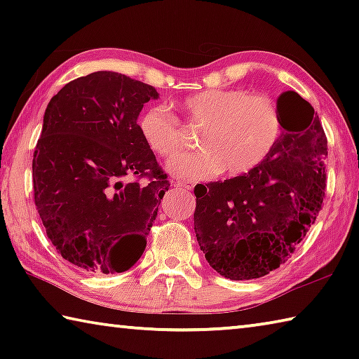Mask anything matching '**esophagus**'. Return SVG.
<instances>
[{
  "label": "esophagus",
  "instance_id": "34e87169",
  "mask_svg": "<svg viewBox=\"0 0 359 359\" xmlns=\"http://www.w3.org/2000/svg\"><path fill=\"white\" fill-rule=\"evenodd\" d=\"M174 187H175V188H180V190L190 191V190H193L194 185L191 184V182H182V180H179V182H175Z\"/></svg>",
  "mask_w": 359,
  "mask_h": 359
}]
</instances>
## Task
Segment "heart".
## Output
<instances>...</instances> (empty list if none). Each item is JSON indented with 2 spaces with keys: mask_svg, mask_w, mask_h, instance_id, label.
<instances>
[{
  "mask_svg": "<svg viewBox=\"0 0 359 359\" xmlns=\"http://www.w3.org/2000/svg\"><path fill=\"white\" fill-rule=\"evenodd\" d=\"M184 112L194 126H203L196 154H180L168 161L175 179L196 182L220 172L242 175L263 163L280 137L282 123L269 98L239 88H210L184 101ZM137 128L147 147L171 156L184 147L180 121L165 106H150L139 115Z\"/></svg>",
  "mask_w": 359,
  "mask_h": 359,
  "instance_id": "heart-1",
  "label": "heart"
}]
</instances>
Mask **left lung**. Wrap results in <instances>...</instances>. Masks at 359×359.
<instances>
[{
	"mask_svg": "<svg viewBox=\"0 0 359 359\" xmlns=\"http://www.w3.org/2000/svg\"><path fill=\"white\" fill-rule=\"evenodd\" d=\"M282 128L269 156L247 174L194 188V233L208 263L231 280L259 278L285 263L317 220L327 141L296 92L277 100Z\"/></svg>",
	"mask_w": 359,
	"mask_h": 359,
	"instance_id": "obj_1",
	"label": "left lung"
}]
</instances>
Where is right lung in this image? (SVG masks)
Returning <instances> with one entry per match:
<instances>
[{
	"label": "right lung",
	"mask_w": 359,
	"mask_h": 359,
	"mask_svg": "<svg viewBox=\"0 0 359 359\" xmlns=\"http://www.w3.org/2000/svg\"><path fill=\"white\" fill-rule=\"evenodd\" d=\"M156 98L151 85L96 71L47 104L33 155L34 204L57 252L82 271H128L145 250L169 190L137 128L144 104ZM126 177L135 180L125 184Z\"/></svg>",
	"instance_id": "obj_1"
}]
</instances>
